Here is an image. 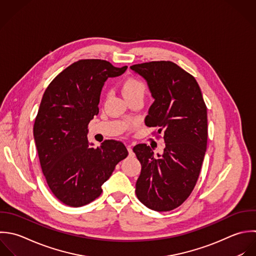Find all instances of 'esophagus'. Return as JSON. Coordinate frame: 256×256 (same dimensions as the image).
Returning <instances> with one entry per match:
<instances>
[{"instance_id":"obj_1","label":"esophagus","mask_w":256,"mask_h":256,"mask_svg":"<svg viewBox=\"0 0 256 256\" xmlns=\"http://www.w3.org/2000/svg\"><path fill=\"white\" fill-rule=\"evenodd\" d=\"M126 148H128V150L130 156H132V154H134V152H132V146H126Z\"/></svg>"}]
</instances>
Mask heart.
<instances>
[{"instance_id":"heart-1","label":"heart","mask_w":256,"mask_h":256,"mask_svg":"<svg viewBox=\"0 0 256 256\" xmlns=\"http://www.w3.org/2000/svg\"><path fill=\"white\" fill-rule=\"evenodd\" d=\"M122 94L124 96V98H128L132 96H136V94H144L146 92V86L144 84L136 80V78H128L126 80H124V84H122Z\"/></svg>"}]
</instances>
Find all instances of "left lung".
<instances>
[{
	"instance_id": "1",
	"label": "left lung",
	"mask_w": 256,
	"mask_h": 256,
	"mask_svg": "<svg viewBox=\"0 0 256 256\" xmlns=\"http://www.w3.org/2000/svg\"><path fill=\"white\" fill-rule=\"evenodd\" d=\"M142 76L154 102L144 124L158 128L166 148L154 156L146 144L132 150L142 164L136 184L138 198L156 212H170L184 202L200 176L208 144V112L196 78L172 62L130 66Z\"/></svg>"
}]
</instances>
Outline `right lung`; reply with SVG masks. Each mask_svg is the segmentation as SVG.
I'll return each instance as SVG.
<instances>
[{"label": "right lung", "instance_id": "right-lung-1", "mask_svg": "<svg viewBox=\"0 0 256 256\" xmlns=\"http://www.w3.org/2000/svg\"><path fill=\"white\" fill-rule=\"evenodd\" d=\"M126 68L104 60H80L58 74L44 90L34 138L46 184L66 206L78 208L98 198L102 186L128 154L120 142L104 140L94 148L88 140V124L98 114L106 80Z\"/></svg>", "mask_w": 256, "mask_h": 256}]
</instances>
